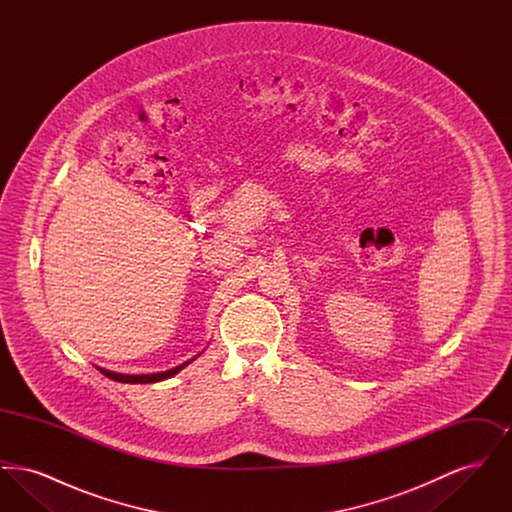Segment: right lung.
Wrapping results in <instances>:
<instances>
[{
  "instance_id": "1",
  "label": "right lung",
  "mask_w": 512,
  "mask_h": 512,
  "mask_svg": "<svg viewBox=\"0 0 512 512\" xmlns=\"http://www.w3.org/2000/svg\"><path fill=\"white\" fill-rule=\"evenodd\" d=\"M194 359L182 363L180 366H174L171 370H165V372H155V374H119V372H111V370H105V368H99L103 376L115 380V382H122V384H153V382H161V380H167L174 374H178L182 368L186 365H190Z\"/></svg>"
}]
</instances>
